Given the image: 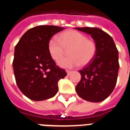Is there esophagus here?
Instances as JSON below:
<instances>
[{
	"label": "esophagus",
	"mask_w": 130,
	"mask_h": 130,
	"mask_svg": "<svg viewBox=\"0 0 130 130\" xmlns=\"http://www.w3.org/2000/svg\"><path fill=\"white\" fill-rule=\"evenodd\" d=\"M66 72H67V74H68V75H70V74H71L72 71H70V70H66Z\"/></svg>",
	"instance_id": "esophagus-1"
}]
</instances>
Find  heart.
I'll list each match as a JSON object with an SVG mask.
<instances>
[{"instance_id":"1","label":"heart","mask_w":130,"mask_h":130,"mask_svg":"<svg viewBox=\"0 0 130 130\" xmlns=\"http://www.w3.org/2000/svg\"><path fill=\"white\" fill-rule=\"evenodd\" d=\"M69 50L70 57L58 61L64 68H73L87 65L93 60L96 53V43L87 36L75 30H69L60 34L58 40L52 37L47 43V50L52 58L58 61Z\"/></svg>"}]
</instances>
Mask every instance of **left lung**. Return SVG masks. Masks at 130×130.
<instances>
[{
  "label": "left lung",
  "instance_id": "left-lung-1",
  "mask_svg": "<svg viewBox=\"0 0 130 130\" xmlns=\"http://www.w3.org/2000/svg\"><path fill=\"white\" fill-rule=\"evenodd\" d=\"M90 34L96 45L93 60L79 70L81 79L76 86L78 95L90 102H101L115 89L119 64L118 50L113 38L99 28L76 27Z\"/></svg>",
  "mask_w": 130,
  "mask_h": 130
}]
</instances>
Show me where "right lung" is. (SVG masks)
I'll return each mask as SVG.
<instances>
[{
	"instance_id": "1",
	"label": "right lung",
	"mask_w": 130,
	"mask_h": 130,
	"mask_svg": "<svg viewBox=\"0 0 130 130\" xmlns=\"http://www.w3.org/2000/svg\"><path fill=\"white\" fill-rule=\"evenodd\" d=\"M64 28L40 25L23 35L14 47L12 67L17 85L30 99L43 101L56 95L60 79L66 71L56 66L47 50V43L54 35Z\"/></svg>"
}]
</instances>
